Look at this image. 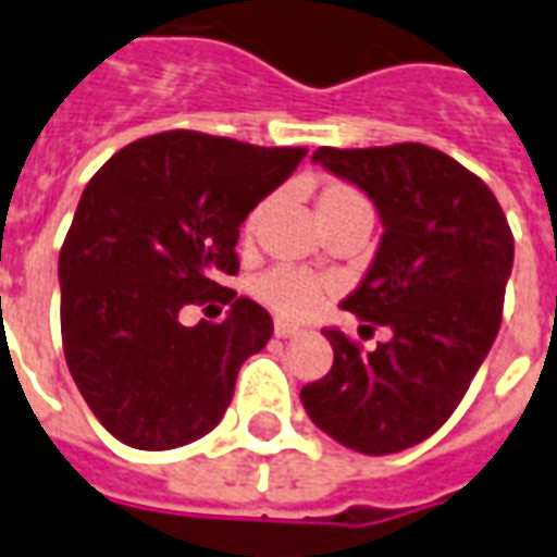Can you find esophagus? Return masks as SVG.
Returning <instances> with one entry per match:
<instances>
[{
	"label": "esophagus",
	"mask_w": 557,
	"mask_h": 557,
	"mask_svg": "<svg viewBox=\"0 0 557 557\" xmlns=\"http://www.w3.org/2000/svg\"><path fill=\"white\" fill-rule=\"evenodd\" d=\"M302 329L294 323H284V320H275V337H294V334H299Z\"/></svg>",
	"instance_id": "esophagus-1"
}]
</instances>
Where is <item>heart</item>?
<instances>
[{"label":"heart","mask_w":557,"mask_h":557,"mask_svg":"<svg viewBox=\"0 0 557 557\" xmlns=\"http://www.w3.org/2000/svg\"><path fill=\"white\" fill-rule=\"evenodd\" d=\"M370 205L363 199L352 184L343 182H329L323 184V190L317 194V214L323 220V225L341 220V216L352 214V211H367ZM263 211H267V202L255 205L249 216L244 220V237H252L258 232V225L263 220ZM329 282L320 278V275L308 273V270H296V267H275L270 273H263L258 282H255V294L263 305H270L275 313L282 317H290V320H299V317H308V313L323 302L329 296Z\"/></svg>","instance_id":"b5f03b06"}]
</instances>
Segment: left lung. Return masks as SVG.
Returning <instances> with one entry per match:
<instances>
[{
	"label": "left lung",
	"instance_id": "obj_1",
	"mask_svg": "<svg viewBox=\"0 0 557 557\" xmlns=\"http://www.w3.org/2000/svg\"><path fill=\"white\" fill-rule=\"evenodd\" d=\"M313 161L358 184L382 214L373 267L343 308L391 325L393 337L363 352L341 329H323L334 363L305 384L302 405L355 453H403L453 417L491 352L513 267L511 225L491 187L432 146H320Z\"/></svg>",
	"mask_w": 557,
	"mask_h": 557
}]
</instances>
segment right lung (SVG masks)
I'll return each mask as SVG.
<instances>
[{
	"mask_svg": "<svg viewBox=\"0 0 557 557\" xmlns=\"http://www.w3.org/2000/svg\"><path fill=\"white\" fill-rule=\"evenodd\" d=\"M305 146H252L202 132L140 137L87 182L61 246V341L78 391L116 441L175 449L223 420L237 370L273 317L234 296L240 223L294 173ZM232 304L187 330L184 304Z\"/></svg>",
	"mask_w": 557,
	"mask_h": 557,
	"instance_id": "right-lung-1",
	"label": "right lung"
}]
</instances>
